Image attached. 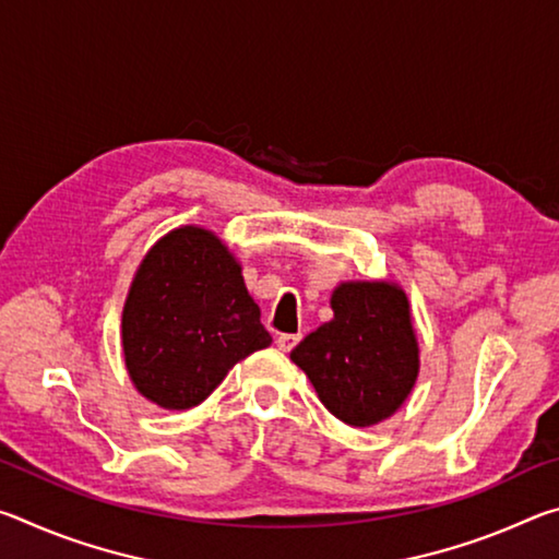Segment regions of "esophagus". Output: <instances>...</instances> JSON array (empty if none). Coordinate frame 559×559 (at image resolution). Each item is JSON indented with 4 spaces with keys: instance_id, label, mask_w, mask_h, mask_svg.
<instances>
[{
    "instance_id": "obj_1",
    "label": "esophagus",
    "mask_w": 559,
    "mask_h": 559,
    "mask_svg": "<svg viewBox=\"0 0 559 559\" xmlns=\"http://www.w3.org/2000/svg\"><path fill=\"white\" fill-rule=\"evenodd\" d=\"M298 340H300V335H278L276 345H278V349H283V353H290V349L298 345Z\"/></svg>"
}]
</instances>
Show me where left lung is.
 Masks as SVG:
<instances>
[{
	"label": "left lung",
	"instance_id": "8db88e82",
	"mask_svg": "<svg viewBox=\"0 0 559 559\" xmlns=\"http://www.w3.org/2000/svg\"><path fill=\"white\" fill-rule=\"evenodd\" d=\"M333 320L293 349L325 409L349 427H374L400 409L419 377V340L400 283L343 281Z\"/></svg>",
	"mask_w": 559,
	"mask_h": 559
}]
</instances>
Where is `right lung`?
<instances>
[{
    "label": "right lung",
    "instance_id": "right-lung-1",
    "mask_svg": "<svg viewBox=\"0 0 559 559\" xmlns=\"http://www.w3.org/2000/svg\"><path fill=\"white\" fill-rule=\"evenodd\" d=\"M122 357L135 390L192 409L236 362L271 345L241 263L204 226H177L140 261L122 306Z\"/></svg>",
    "mask_w": 559,
    "mask_h": 559
}]
</instances>
